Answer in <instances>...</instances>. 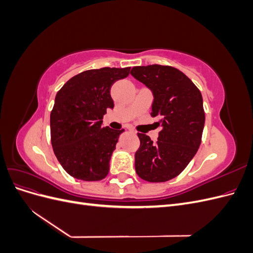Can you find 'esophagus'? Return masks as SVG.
Masks as SVG:
<instances>
[{"label":"esophagus","mask_w":253,"mask_h":253,"mask_svg":"<svg viewBox=\"0 0 253 253\" xmlns=\"http://www.w3.org/2000/svg\"><path fill=\"white\" fill-rule=\"evenodd\" d=\"M128 131L132 132V133H135V131H134V129H133L132 127H128Z\"/></svg>","instance_id":"obj_1"}]
</instances>
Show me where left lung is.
<instances>
[{
    "label": "left lung",
    "instance_id": "1",
    "mask_svg": "<svg viewBox=\"0 0 253 253\" xmlns=\"http://www.w3.org/2000/svg\"><path fill=\"white\" fill-rule=\"evenodd\" d=\"M131 75L154 96L151 116L162 126L158 139L138 133L135 170L143 180L164 182L179 175L202 142L205 111L201 90L179 70L169 65L134 66Z\"/></svg>",
    "mask_w": 253,
    "mask_h": 253
}]
</instances>
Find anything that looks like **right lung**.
<instances>
[{"mask_svg": "<svg viewBox=\"0 0 253 253\" xmlns=\"http://www.w3.org/2000/svg\"><path fill=\"white\" fill-rule=\"evenodd\" d=\"M129 68L82 72L57 93L50 112V140L58 162L73 177L96 181L109 174L112 153L125 129L102 126V118L114 108L112 85L127 77Z\"/></svg>", "mask_w": 253, "mask_h": 253, "instance_id": "1", "label": "right lung"}]
</instances>
